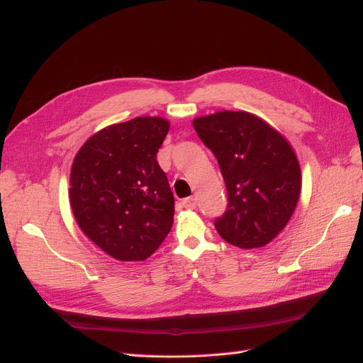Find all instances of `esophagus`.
I'll use <instances>...</instances> for the list:
<instances>
[{
	"label": "esophagus",
	"instance_id": "34e87169",
	"mask_svg": "<svg viewBox=\"0 0 363 363\" xmlns=\"http://www.w3.org/2000/svg\"><path fill=\"white\" fill-rule=\"evenodd\" d=\"M182 204L186 208H195L196 207V199H194V196H188V199H184L182 201Z\"/></svg>",
	"mask_w": 363,
	"mask_h": 363
}]
</instances>
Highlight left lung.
Returning <instances> with one entry per match:
<instances>
[{"instance_id":"8db88e82","label":"left lung","mask_w":363,"mask_h":363,"mask_svg":"<svg viewBox=\"0 0 363 363\" xmlns=\"http://www.w3.org/2000/svg\"><path fill=\"white\" fill-rule=\"evenodd\" d=\"M227 189V211L216 232L239 248L267 245L286 227L301 191V171L289 142L248 112H218L194 119Z\"/></svg>"}]
</instances>
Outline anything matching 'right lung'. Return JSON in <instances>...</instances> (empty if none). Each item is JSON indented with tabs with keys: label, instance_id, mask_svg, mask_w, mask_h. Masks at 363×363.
<instances>
[{
	"label": "right lung",
	"instance_id": "right-lung-1",
	"mask_svg": "<svg viewBox=\"0 0 363 363\" xmlns=\"http://www.w3.org/2000/svg\"><path fill=\"white\" fill-rule=\"evenodd\" d=\"M168 130V121L159 116L108 125L87 139L74 159V216L113 259L145 260L172 227L174 195L157 163Z\"/></svg>",
	"mask_w": 363,
	"mask_h": 363
}]
</instances>
